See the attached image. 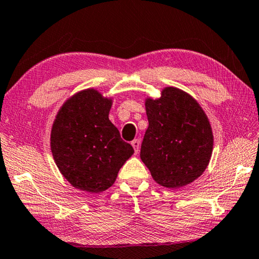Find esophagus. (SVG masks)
<instances>
[{"instance_id":"esophagus-1","label":"esophagus","mask_w":259,"mask_h":259,"mask_svg":"<svg viewBox=\"0 0 259 259\" xmlns=\"http://www.w3.org/2000/svg\"><path fill=\"white\" fill-rule=\"evenodd\" d=\"M132 146H133V148H134L135 154H138L139 149H140V140H139V139L133 140V141H132Z\"/></svg>"}]
</instances>
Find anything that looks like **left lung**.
I'll return each mask as SVG.
<instances>
[{
    "mask_svg": "<svg viewBox=\"0 0 259 259\" xmlns=\"http://www.w3.org/2000/svg\"><path fill=\"white\" fill-rule=\"evenodd\" d=\"M149 126L140 157L154 180L166 188H180L205 171L213 149L206 114L192 96L166 87L158 100L147 99Z\"/></svg>",
    "mask_w": 259,
    "mask_h": 259,
    "instance_id": "left-lung-1",
    "label": "left lung"
}]
</instances>
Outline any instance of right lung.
Returning a JSON list of instances; mask_svg holds the SVG:
<instances>
[{"mask_svg": "<svg viewBox=\"0 0 259 259\" xmlns=\"http://www.w3.org/2000/svg\"><path fill=\"white\" fill-rule=\"evenodd\" d=\"M111 99L84 90L67 100L54 121L50 147L57 167L80 190L101 193L111 187L133 147L109 120Z\"/></svg>", "mask_w": 259, "mask_h": 259, "instance_id": "right-lung-1", "label": "right lung"}]
</instances>
